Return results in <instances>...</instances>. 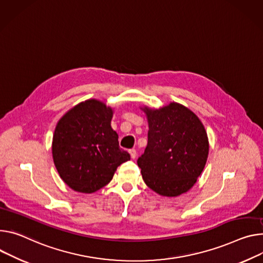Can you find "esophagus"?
<instances>
[{
    "instance_id": "obj_1",
    "label": "esophagus",
    "mask_w": 263,
    "mask_h": 263,
    "mask_svg": "<svg viewBox=\"0 0 263 263\" xmlns=\"http://www.w3.org/2000/svg\"><path fill=\"white\" fill-rule=\"evenodd\" d=\"M129 153H130V155H131V158H135L136 157V150L135 149H130L129 150Z\"/></svg>"
}]
</instances>
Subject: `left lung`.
Wrapping results in <instances>:
<instances>
[{
	"mask_svg": "<svg viewBox=\"0 0 263 263\" xmlns=\"http://www.w3.org/2000/svg\"><path fill=\"white\" fill-rule=\"evenodd\" d=\"M148 145L137 159L142 179L162 196H178L194 185L209 154V140L199 118L171 103L158 110L145 108Z\"/></svg>",
	"mask_w": 263,
	"mask_h": 263,
	"instance_id": "1",
	"label": "left lung"
}]
</instances>
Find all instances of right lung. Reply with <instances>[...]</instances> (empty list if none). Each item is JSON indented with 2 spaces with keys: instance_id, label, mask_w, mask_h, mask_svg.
Returning a JSON list of instances; mask_svg holds the SVG:
<instances>
[{
  "instance_id": "1",
  "label": "right lung",
  "mask_w": 263,
  "mask_h": 263,
  "mask_svg": "<svg viewBox=\"0 0 263 263\" xmlns=\"http://www.w3.org/2000/svg\"><path fill=\"white\" fill-rule=\"evenodd\" d=\"M113 111L97 100L83 102L58 123L52 156L61 178L81 193H93L110 182L117 166L130 159L111 128Z\"/></svg>"
}]
</instances>
